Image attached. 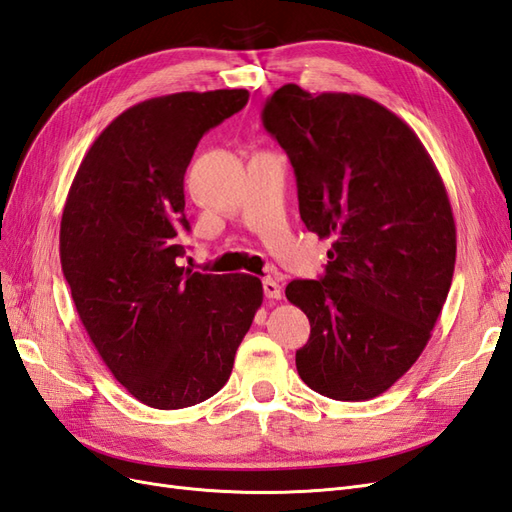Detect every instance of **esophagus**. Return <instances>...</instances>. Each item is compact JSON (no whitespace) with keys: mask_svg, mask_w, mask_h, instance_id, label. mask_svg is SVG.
I'll return each instance as SVG.
<instances>
[{"mask_svg":"<svg viewBox=\"0 0 512 512\" xmlns=\"http://www.w3.org/2000/svg\"><path fill=\"white\" fill-rule=\"evenodd\" d=\"M262 288H265V297L267 299H282V286L275 280H265L262 282Z\"/></svg>","mask_w":512,"mask_h":512,"instance_id":"34e87169","label":"esophagus"}]
</instances>
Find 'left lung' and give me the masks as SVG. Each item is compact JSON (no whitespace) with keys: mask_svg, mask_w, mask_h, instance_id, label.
<instances>
[{"mask_svg":"<svg viewBox=\"0 0 512 512\" xmlns=\"http://www.w3.org/2000/svg\"><path fill=\"white\" fill-rule=\"evenodd\" d=\"M262 123L297 175L303 224L331 239L324 277L286 286L312 327L299 376L324 397L374 399L421 356L453 282L444 181L408 123L359 94L290 83Z\"/></svg>","mask_w":512,"mask_h":512,"instance_id":"left-lung-1","label":"left lung"}]
</instances>
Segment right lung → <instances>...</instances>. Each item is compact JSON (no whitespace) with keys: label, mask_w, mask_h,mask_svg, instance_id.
I'll use <instances>...</instances> for the list:
<instances>
[{"label":"right lung","mask_w":512,"mask_h":512,"mask_svg":"<svg viewBox=\"0 0 512 512\" xmlns=\"http://www.w3.org/2000/svg\"><path fill=\"white\" fill-rule=\"evenodd\" d=\"M247 89L181 91L130 106L89 147L59 228L61 271L104 365L141 404L188 408L228 382L262 305L254 275L179 267L183 175Z\"/></svg>","instance_id":"obj_1"}]
</instances>
